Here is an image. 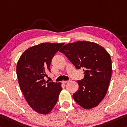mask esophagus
I'll return each mask as SVG.
<instances>
[{"label": "esophagus", "instance_id": "34e87169", "mask_svg": "<svg viewBox=\"0 0 127 127\" xmlns=\"http://www.w3.org/2000/svg\"><path fill=\"white\" fill-rule=\"evenodd\" d=\"M69 82V80H68V81H63V84H66V83H67V82Z\"/></svg>", "mask_w": 127, "mask_h": 127}]
</instances>
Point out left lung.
Wrapping results in <instances>:
<instances>
[{
    "instance_id": "obj_1",
    "label": "left lung",
    "mask_w": 127,
    "mask_h": 127,
    "mask_svg": "<svg viewBox=\"0 0 127 127\" xmlns=\"http://www.w3.org/2000/svg\"><path fill=\"white\" fill-rule=\"evenodd\" d=\"M59 51L76 69L84 68V77L77 81L79 88L73 94L74 100L85 109L96 107L105 96L111 78L110 54L97 43L85 41L67 44Z\"/></svg>"
}]
</instances>
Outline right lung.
Instances as JSON below:
<instances>
[{"instance_id":"right-lung-1","label":"right lung","mask_w":127,"mask_h":127,"mask_svg":"<svg viewBox=\"0 0 127 127\" xmlns=\"http://www.w3.org/2000/svg\"><path fill=\"white\" fill-rule=\"evenodd\" d=\"M64 43H42L29 48L20 56L16 73L20 89L29 105L38 113L53 110L62 90L60 82L46 81L53 57Z\"/></svg>"}]
</instances>
